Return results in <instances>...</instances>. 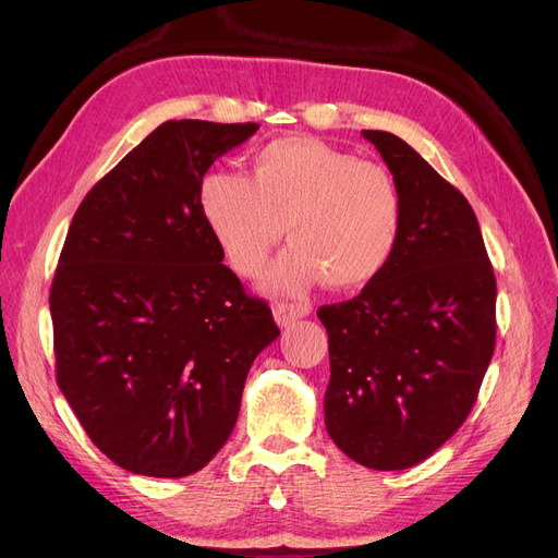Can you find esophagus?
I'll list each match as a JSON object with an SVG mask.
<instances>
[{
  "label": "esophagus",
  "mask_w": 558,
  "mask_h": 558,
  "mask_svg": "<svg viewBox=\"0 0 558 558\" xmlns=\"http://www.w3.org/2000/svg\"><path fill=\"white\" fill-rule=\"evenodd\" d=\"M272 312H275V320L281 328H289L293 320L310 316V307L302 305V302H275Z\"/></svg>",
  "instance_id": "34e87169"
}]
</instances>
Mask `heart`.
<instances>
[{"label":"heart","mask_w":558,"mask_h":558,"mask_svg":"<svg viewBox=\"0 0 558 558\" xmlns=\"http://www.w3.org/2000/svg\"><path fill=\"white\" fill-rule=\"evenodd\" d=\"M197 197L214 240L244 277L260 272L286 230L291 244L263 279L272 293H302L320 279L359 289L384 272L400 238L393 177L314 137L265 144L248 177L209 172Z\"/></svg>","instance_id":"obj_1"}]
</instances>
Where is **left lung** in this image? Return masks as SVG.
Here are the masks:
<instances>
[{
  "label": "left lung",
  "instance_id": "8db88e82",
  "mask_svg": "<svg viewBox=\"0 0 558 558\" xmlns=\"http://www.w3.org/2000/svg\"><path fill=\"white\" fill-rule=\"evenodd\" d=\"M402 202L400 238L328 332L326 430L373 470L426 461L461 428L496 347V277L468 199L391 132L363 130Z\"/></svg>",
  "mask_w": 558,
  "mask_h": 558
}]
</instances>
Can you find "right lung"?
<instances>
[{"mask_svg": "<svg viewBox=\"0 0 558 558\" xmlns=\"http://www.w3.org/2000/svg\"><path fill=\"white\" fill-rule=\"evenodd\" d=\"M256 123L167 121L93 185L50 286L58 386L134 475L177 480L218 453L244 381L279 337L199 211V183Z\"/></svg>", "mask_w": 558, "mask_h": 558, "instance_id": "right-lung-1", "label": "right lung"}]
</instances>
